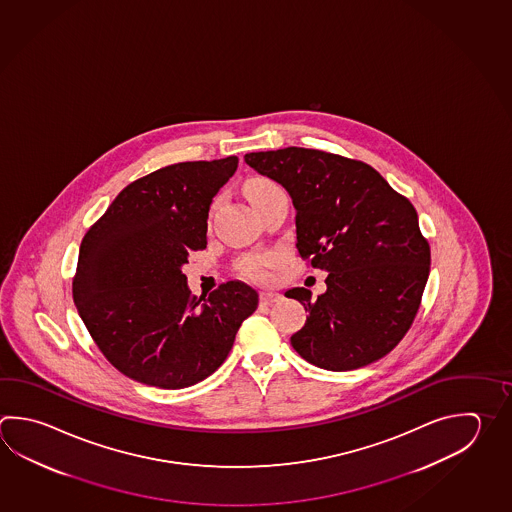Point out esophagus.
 I'll return each mask as SVG.
<instances>
[{
  "instance_id": "1",
  "label": "esophagus",
  "mask_w": 512,
  "mask_h": 512,
  "mask_svg": "<svg viewBox=\"0 0 512 512\" xmlns=\"http://www.w3.org/2000/svg\"><path fill=\"white\" fill-rule=\"evenodd\" d=\"M280 293H277V291H261V304H264V306H268V304H273V302H277V300H280Z\"/></svg>"
}]
</instances>
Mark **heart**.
<instances>
[{
  "label": "heart",
  "mask_w": 512,
  "mask_h": 512,
  "mask_svg": "<svg viewBox=\"0 0 512 512\" xmlns=\"http://www.w3.org/2000/svg\"><path fill=\"white\" fill-rule=\"evenodd\" d=\"M273 188H277V184L270 181V179H253L246 186V195H248L251 203L255 197H259L261 193L273 190ZM277 264H279L277 253H262V255H251V257L242 259L239 270H241L242 275H246L250 279L268 280L271 277V270Z\"/></svg>",
  "instance_id": "b5f03b06"
}]
</instances>
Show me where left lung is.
I'll list each match as a JSON object with an SVG mask.
<instances>
[{
  "mask_svg": "<svg viewBox=\"0 0 512 512\" xmlns=\"http://www.w3.org/2000/svg\"><path fill=\"white\" fill-rule=\"evenodd\" d=\"M244 161L288 190L300 257L328 271L317 299L306 288L286 291L309 313L293 349L328 371L386 357L411 328L429 277L415 206L375 168L342 155L290 146Z\"/></svg>",
  "mask_w": 512,
  "mask_h": 512,
  "instance_id": "left-lung-1",
  "label": "left lung"
}]
</instances>
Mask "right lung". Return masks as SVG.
I'll use <instances>...</instances> for the list:
<instances>
[{"instance_id":"1","label":"right lung","mask_w":512,"mask_h":512,"mask_svg":"<svg viewBox=\"0 0 512 512\" xmlns=\"http://www.w3.org/2000/svg\"><path fill=\"white\" fill-rule=\"evenodd\" d=\"M239 159L170 164L128 184L79 248L72 295L112 366L146 386L183 389L228 357L259 295L230 280L208 299L188 290L183 266L206 248L212 199Z\"/></svg>"}]
</instances>
